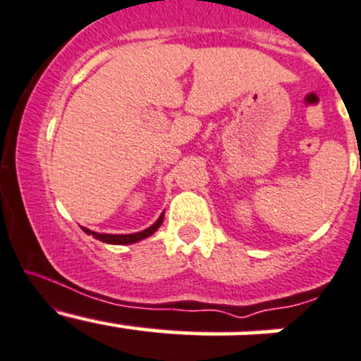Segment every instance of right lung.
<instances>
[{
  "instance_id": "1",
  "label": "right lung",
  "mask_w": 361,
  "mask_h": 361,
  "mask_svg": "<svg viewBox=\"0 0 361 361\" xmlns=\"http://www.w3.org/2000/svg\"><path fill=\"white\" fill-rule=\"evenodd\" d=\"M163 216H165V212H163L161 216L158 217V221H156V223L152 224V226H149L147 230L138 231V233H130V235H110V233H96V231L87 230V228H82V230H84L85 233H87V235H92V237H94L96 240L105 242V244H116V245L135 244V242L142 240V238L151 237V235L154 233V231L158 230L159 226H161V223H163Z\"/></svg>"
}]
</instances>
